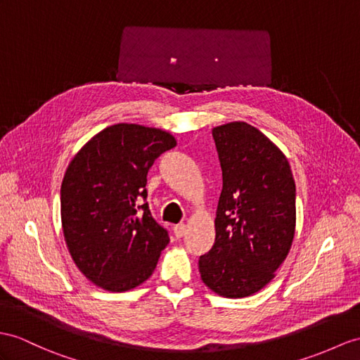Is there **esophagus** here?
I'll use <instances>...</instances> for the list:
<instances>
[{
    "label": "esophagus",
    "mask_w": 360,
    "mask_h": 360,
    "mask_svg": "<svg viewBox=\"0 0 360 360\" xmlns=\"http://www.w3.org/2000/svg\"><path fill=\"white\" fill-rule=\"evenodd\" d=\"M186 231H188L186 224H177L174 227V235L177 236V238H181V236L186 235Z\"/></svg>",
    "instance_id": "34e87169"
}]
</instances>
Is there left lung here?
Segmentation results:
<instances>
[{"instance_id": "obj_1", "label": "left lung", "mask_w": 360, "mask_h": 360, "mask_svg": "<svg viewBox=\"0 0 360 360\" xmlns=\"http://www.w3.org/2000/svg\"><path fill=\"white\" fill-rule=\"evenodd\" d=\"M223 171L215 243L198 269L210 290L224 297L255 295L275 278L290 252L296 227V188L287 157L246 122L212 128Z\"/></svg>"}]
</instances>
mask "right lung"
<instances>
[{
    "mask_svg": "<svg viewBox=\"0 0 360 360\" xmlns=\"http://www.w3.org/2000/svg\"><path fill=\"white\" fill-rule=\"evenodd\" d=\"M177 145L168 131L116 124L76 153L60 185L67 249L86 279L108 292H128L153 275L169 236L151 217L146 175Z\"/></svg>",
    "mask_w": 360,
    "mask_h": 360,
    "instance_id": "add662e5",
    "label": "right lung"
}]
</instances>
